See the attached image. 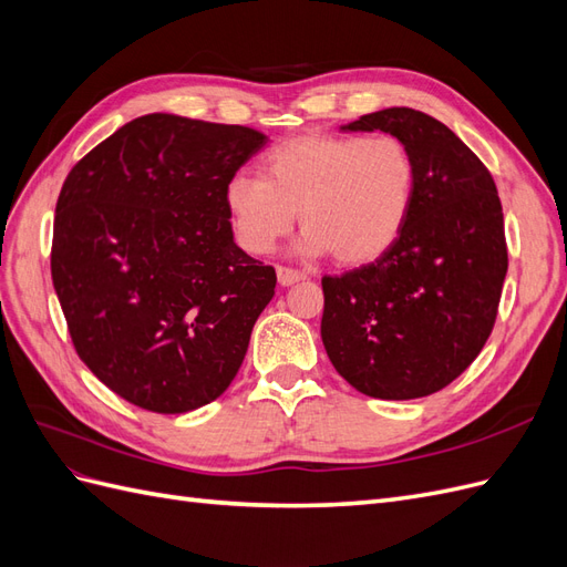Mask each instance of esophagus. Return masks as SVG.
Instances as JSON below:
<instances>
[{
  "label": "esophagus",
  "mask_w": 567,
  "mask_h": 567,
  "mask_svg": "<svg viewBox=\"0 0 567 567\" xmlns=\"http://www.w3.org/2000/svg\"><path fill=\"white\" fill-rule=\"evenodd\" d=\"M277 279H279L281 286H293V284H298V281L305 279V271H298V269H293V267L279 265V267H277Z\"/></svg>",
  "instance_id": "34e87169"
}]
</instances>
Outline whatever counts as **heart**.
Segmentation results:
<instances>
[{
	"label": "heart",
	"instance_id": "1",
	"mask_svg": "<svg viewBox=\"0 0 567 567\" xmlns=\"http://www.w3.org/2000/svg\"><path fill=\"white\" fill-rule=\"evenodd\" d=\"M262 175L236 173L225 203L238 246L262 255L300 221L305 255L333 252L340 265L383 257L416 200V163L398 136L298 134L274 146Z\"/></svg>",
	"mask_w": 567,
	"mask_h": 567
}]
</instances>
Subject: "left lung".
<instances>
[{
    "label": "left lung",
    "mask_w": 567,
    "mask_h": 567,
    "mask_svg": "<svg viewBox=\"0 0 567 567\" xmlns=\"http://www.w3.org/2000/svg\"><path fill=\"white\" fill-rule=\"evenodd\" d=\"M340 130L402 140L416 200L383 257L321 279L323 348L369 398H425L466 371L494 329L508 269L502 200L483 161L421 111H375Z\"/></svg>",
    "instance_id": "left-lung-1"
}]
</instances>
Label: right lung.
Wrapping results in <instances>:
<instances>
[{
    "label": "right lung",
    "mask_w": 567,
    "mask_h": 567,
    "mask_svg": "<svg viewBox=\"0 0 567 567\" xmlns=\"http://www.w3.org/2000/svg\"><path fill=\"white\" fill-rule=\"evenodd\" d=\"M265 144L244 125L151 113L68 173L51 279L80 359L130 404L186 414L241 369L277 271L234 244L225 186Z\"/></svg>",
    "instance_id": "right-lung-1"
}]
</instances>
